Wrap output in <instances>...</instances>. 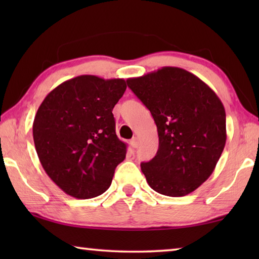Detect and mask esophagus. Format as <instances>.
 Returning <instances> with one entry per match:
<instances>
[{
    "label": "esophagus",
    "mask_w": 259,
    "mask_h": 259,
    "mask_svg": "<svg viewBox=\"0 0 259 259\" xmlns=\"http://www.w3.org/2000/svg\"><path fill=\"white\" fill-rule=\"evenodd\" d=\"M138 145H139V142H138V138H136V137H134L133 139L130 140V146L133 147V148H137L138 147Z\"/></svg>",
    "instance_id": "1"
}]
</instances>
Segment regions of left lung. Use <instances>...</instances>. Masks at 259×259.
I'll return each mask as SVG.
<instances>
[{"label":"left lung","mask_w":259,"mask_h":259,"mask_svg":"<svg viewBox=\"0 0 259 259\" xmlns=\"http://www.w3.org/2000/svg\"><path fill=\"white\" fill-rule=\"evenodd\" d=\"M150 109L159 150L142 171L153 190L166 196L195 191L213 172L226 143L224 105L209 85L179 67H162L126 80Z\"/></svg>","instance_id":"obj_1"}]
</instances>
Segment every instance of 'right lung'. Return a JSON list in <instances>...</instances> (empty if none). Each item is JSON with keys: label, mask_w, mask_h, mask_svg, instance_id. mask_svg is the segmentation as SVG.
Instances as JSON below:
<instances>
[{"label": "right lung", "mask_w": 259, "mask_h": 259, "mask_svg": "<svg viewBox=\"0 0 259 259\" xmlns=\"http://www.w3.org/2000/svg\"><path fill=\"white\" fill-rule=\"evenodd\" d=\"M123 78L80 75L47 95L33 122L41 164L57 186L76 199L96 198L111 186L126 145L115 134L113 108Z\"/></svg>", "instance_id": "add662e5"}]
</instances>
